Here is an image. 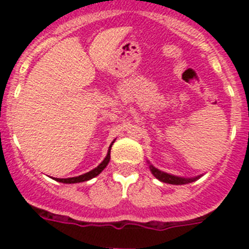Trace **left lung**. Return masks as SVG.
Wrapping results in <instances>:
<instances>
[{
	"instance_id": "obj_1",
	"label": "left lung",
	"mask_w": 249,
	"mask_h": 249,
	"mask_svg": "<svg viewBox=\"0 0 249 249\" xmlns=\"http://www.w3.org/2000/svg\"><path fill=\"white\" fill-rule=\"evenodd\" d=\"M151 168V172L153 173L157 179H160V182H164V183L169 184H184V183H190V182L196 181L198 177L196 178H182V177H176V176L168 175V173H164L162 171H158L157 168H155L153 166H149Z\"/></svg>"
}]
</instances>
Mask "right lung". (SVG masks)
I'll list each match as a JSON object with an SVG mask.
<instances>
[{
	"label": "right lung",
	"instance_id": "right-lung-1",
	"mask_svg": "<svg viewBox=\"0 0 249 249\" xmlns=\"http://www.w3.org/2000/svg\"><path fill=\"white\" fill-rule=\"evenodd\" d=\"M112 143H113V142H112ZM111 147H112V144H111V146H109L108 153H107V156H106V158H105V160H103L102 163H101L98 167H96V168H94V169H92V171H89V172L85 173V175L78 176V177L56 178V181L62 182V183H78V182L89 181V179H91V178H93V177H96V176H98L101 172H102L103 169L106 168V166L108 164L109 160H111Z\"/></svg>",
	"mask_w": 249,
	"mask_h": 249
}]
</instances>
